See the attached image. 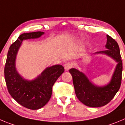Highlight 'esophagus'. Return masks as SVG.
<instances>
[{"label":"esophagus","instance_id":"esophagus-1","mask_svg":"<svg viewBox=\"0 0 125 125\" xmlns=\"http://www.w3.org/2000/svg\"><path fill=\"white\" fill-rule=\"evenodd\" d=\"M72 66H73V65H72V63L67 62L65 64V70L66 71L69 70L70 68H72Z\"/></svg>","mask_w":125,"mask_h":125}]
</instances>
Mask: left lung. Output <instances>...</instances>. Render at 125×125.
Returning <instances> with one entry per match:
<instances>
[{"mask_svg":"<svg viewBox=\"0 0 125 125\" xmlns=\"http://www.w3.org/2000/svg\"><path fill=\"white\" fill-rule=\"evenodd\" d=\"M107 50L97 52L110 56L118 62L111 81L104 87L92 84L86 76L75 68L69 70L73 77V83L77 98L83 104L91 107H100L105 105L112 101L120 87L122 79V63L120 51L117 42L107 35Z\"/></svg>","mask_w":125,"mask_h":125,"instance_id":"left-lung-1","label":"left lung"}]
</instances>
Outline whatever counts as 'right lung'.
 Segmentation results:
<instances>
[{
	"label": "right lung",
	"instance_id": "1",
	"mask_svg": "<svg viewBox=\"0 0 125 125\" xmlns=\"http://www.w3.org/2000/svg\"><path fill=\"white\" fill-rule=\"evenodd\" d=\"M44 33L36 31L21 34L10 45L5 65V80L9 94L18 104L31 110H38L49 102L53 84L65 71L62 65H54L46 68L31 81L23 80L16 71L15 58L21 42L24 39L38 38Z\"/></svg>",
	"mask_w": 125,
	"mask_h": 125
}]
</instances>
